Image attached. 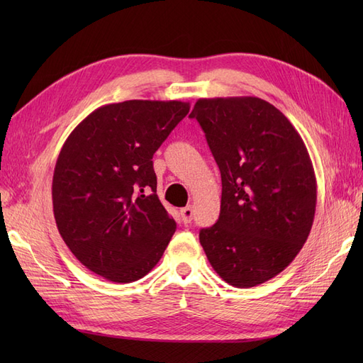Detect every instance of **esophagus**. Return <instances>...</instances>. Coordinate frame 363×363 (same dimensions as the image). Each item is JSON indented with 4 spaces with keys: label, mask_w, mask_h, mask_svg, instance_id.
<instances>
[{
    "label": "esophagus",
    "mask_w": 363,
    "mask_h": 363,
    "mask_svg": "<svg viewBox=\"0 0 363 363\" xmlns=\"http://www.w3.org/2000/svg\"><path fill=\"white\" fill-rule=\"evenodd\" d=\"M180 215H182L183 223H184V224H189V223L192 221V216H194L192 207H191V206H188V207H183L182 211H180Z\"/></svg>",
    "instance_id": "34e87169"
}]
</instances>
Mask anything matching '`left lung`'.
Here are the masks:
<instances>
[{"instance_id":"obj_1","label":"left lung","mask_w":363,"mask_h":363,"mask_svg":"<svg viewBox=\"0 0 363 363\" xmlns=\"http://www.w3.org/2000/svg\"><path fill=\"white\" fill-rule=\"evenodd\" d=\"M199 121L221 172L218 221L200 230L212 268L236 288L276 277L311 233L316 179L298 131L257 96L200 98Z\"/></svg>"}]
</instances>
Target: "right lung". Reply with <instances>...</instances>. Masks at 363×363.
Listing matches in <instances>:
<instances>
[{
	"label": "right lung",
	"instance_id": "right-lung-1",
	"mask_svg": "<svg viewBox=\"0 0 363 363\" xmlns=\"http://www.w3.org/2000/svg\"><path fill=\"white\" fill-rule=\"evenodd\" d=\"M189 103L130 100L98 107L65 140L52 211L72 255L115 283L156 267L177 228L160 203L152 155Z\"/></svg>",
	"mask_w": 363,
	"mask_h": 363
}]
</instances>
